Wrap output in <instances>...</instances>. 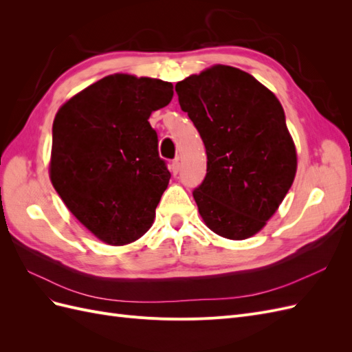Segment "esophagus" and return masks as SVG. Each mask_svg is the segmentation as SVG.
<instances>
[{"label":"esophagus","instance_id":"obj_1","mask_svg":"<svg viewBox=\"0 0 352 352\" xmlns=\"http://www.w3.org/2000/svg\"><path fill=\"white\" fill-rule=\"evenodd\" d=\"M179 168H180V163H179V158H176V160H173L172 164H170V172H172L173 175H177Z\"/></svg>","mask_w":352,"mask_h":352}]
</instances>
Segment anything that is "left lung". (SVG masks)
I'll use <instances>...</instances> for the list:
<instances>
[{
    "instance_id": "left-lung-1",
    "label": "left lung",
    "mask_w": 352,
    "mask_h": 352,
    "mask_svg": "<svg viewBox=\"0 0 352 352\" xmlns=\"http://www.w3.org/2000/svg\"><path fill=\"white\" fill-rule=\"evenodd\" d=\"M176 92L207 151V175L194 190L199 216L219 236H254L278 211L296 173L282 104L250 73L225 65L190 74Z\"/></svg>"
}]
</instances>
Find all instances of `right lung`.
<instances>
[{"label": "right lung", "instance_id": "add662e5", "mask_svg": "<svg viewBox=\"0 0 352 352\" xmlns=\"http://www.w3.org/2000/svg\"><path fill=\"white\" fill-rule=\"evenodd\" d=\"M172 98L170 82L114 73L73 95L56 114L51 184L105 243H132L153 226L170 172L148 119Z\"/></svg>", "mask_w": 352, "mask_h": 352}]
</instances>
